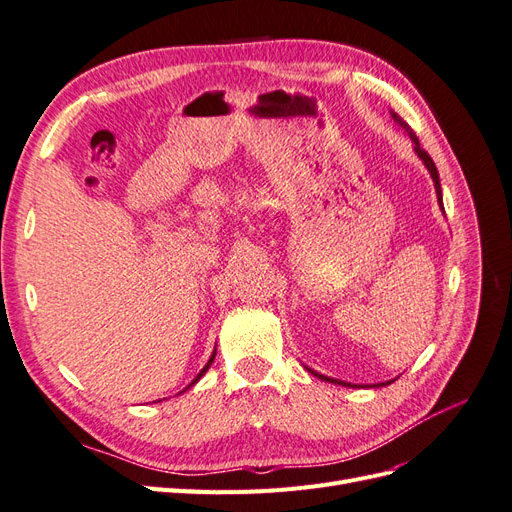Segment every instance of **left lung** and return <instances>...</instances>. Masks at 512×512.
I'll use <instances>...</instances> for the list:
<instances>
[{"label":"left lung","instance_id":"8db88e82","mask_svg":"<svg viewBox=\"0 0 512 512\" xmlns=\"http://www.w3.org/2000/svg\"><path fill=\"white\" fill-rule=\"evenodd\" d=\"M393 119L399 123L401 128H404L406 132H408V136L412 138V143H414V151L418 153V158H421L423 162H425V166H427V170H429V175H431V179H433V185H436V194H438V200H440V205H442V188H440V177H438V168H436V164H433V160H431V156L429 153L421 147V143H418V138H416V134H414V130L408 126V123L401 119L397 113H393ZM312 371V369H309ZM312 374L316 376V378H320V380H324V382H335V384H342V386H352L350 382H339V380H333V378H327V376H322V374H316V371H312ZM393 382V380H391ZM391 382H386V384H391ZM356 386V384H354ZM378 386H384V384H378Z\"/></svg>","mask_w":512,"mask_h":512}]
</instances>
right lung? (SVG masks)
<instances>
[{
	"instance_id": "obj_1",
	"label": "right lung",
	"mask_w": 512,
	"mask_h": 512,
	"mask_svg": "<svg viewBox=\"0 0 512 512\" xmlns=\"http://www.w3.org/2000/svg\"><path fill=\"white\" fill-rule=\"evenodd\" d=\"M213 359H215V352H213V354H211V359H209V363H207V365H205V367H203V369H200V374H198V376H196V378H194V382H192V384H196V382H198V380H200V376H205V371H207V369H209V367H211V363H213ZM192 384H190V386H192Z\"/></svg>"
}]
</instances>
